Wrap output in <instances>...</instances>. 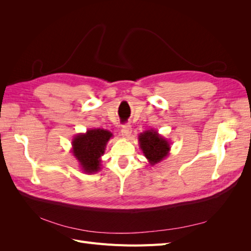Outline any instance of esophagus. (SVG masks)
I'll use <instances>...</instances> for the list:
<instances>
[{
    "label": "esophagus",
    "instance_id": "esophagus-1",
    "mask_svg": "<svg viewBox=\"0 0 251 251\" xmlns=\"http://www.w3.org/2000/svg\"><path fill=\"white\" fill-rule=\"evenodd\" d=\"M132 133V127L130 125H124L123 127H121V135L124 136V137L127 138L128 136L131 135Z\"/></svg>",
    "mask_w": 251,
    "mask_h": 251
}]
</instances>
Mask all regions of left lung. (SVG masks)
<instances>
[{
    "mask_svg": "<svg viewBox=\"0 0 251 251\" xmlns=\"http://www.w3.org/2000/svg\"><path fill=\"white\" fill-rule=\"evenodd\" d=\"M139 144L144 156L151 165H155L162 161L169 155L170 143L157 131L148 130L139 135Z\"/></svg>",
    "mask_w": 251,
    "mask_h": 251,
    "instance_id": "obj_1",
    "label": "left lung"
}]
</instances>
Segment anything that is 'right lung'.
I'll use <instances>...</instances> for the list:
<instances>
[{
	"mask_svg": "<svg viewBox=\"0 0 251 251\" xmlns=\"http://www.w3.org/2000/svg\"><path fill=\"white\" fill-rule=\"evenodd\" d=\"M112 136V133L107 130L94 128L87 131L86 134H78L73 138L72 153L83 172L93 174L100 170V157Z\"/></svg>",
	"mask_w": 251,
	"mask_h": 251,
	"instance_id": "1",
	"label": "right lung"
}]
</instances>
